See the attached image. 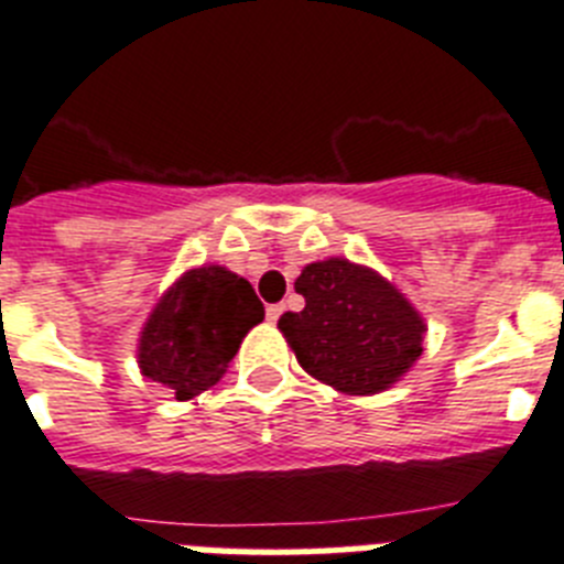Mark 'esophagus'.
<instances>
[{"label": "esophagus", "mask_w": 564, "mask_h": 564, "mask_svg": "<svg viewBox=\"0 0 564 564\" xmlns=\"http://www.w3.org/2000/svg\"><path fill=\"white\" fill-rule=\"evenodd\" d=\"M283 315V304H272V306H267V321H278Z\"/></svg>", "instance_id": "1"}]
</instances>
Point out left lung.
Here are the masks:
<instances>
[{
    "instance_id": "8db88e82",
    "label": "left lung",
    "mask_w": 564,
    "mask_h": 564,
    "mask_svg": "<svg viewBox=\"0 0 564 564\" xmlns=\"http://www.w3.org/2000/svg\"><path fill=\"white\" fill-rule=\"evenodd\" d=\"M295 292L306 306L283 312L278 329L321 384L376 395L399 384L424 352L421 312L376 269L347 258L315 260L301 269Z\"/></svg>"
}]
</instances>
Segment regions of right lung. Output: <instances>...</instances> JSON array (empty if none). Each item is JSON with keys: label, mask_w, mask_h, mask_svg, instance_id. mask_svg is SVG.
Masks as SVG:
<instances>
[{"label": "right lung", "mask_w": 564, "mask_h": 564, "mask_svg": "<svg viewBox=\"0 0 564 564\" xmlns=\"http://www.w3.org/2000/svg\"><path fill=\"white\" fill-rule=\"evenodd\" d=\"M260 321L263 304L246 278L217 263L186 269L149 312L137 338V367L177 401H188L224 378Z\"/></svg>", "instance_id": "1"}]
</instances>
